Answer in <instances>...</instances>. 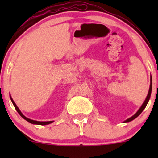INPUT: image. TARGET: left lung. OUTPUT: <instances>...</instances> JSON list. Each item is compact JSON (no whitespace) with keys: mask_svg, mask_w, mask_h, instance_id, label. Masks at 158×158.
I'll return each mask as SVG.
<instances>
[{"mask_svg":"<svg viewBox=\"0 0 158 158\" xmlns=\"http://www.w3.org/2000/svg\"><path fill=\"white\" fill-rule=\"evenodd\" d=\"M150 80H151V81H150L149 90H148V95H147V97H146V99H145L144 102L143 103V105H142V106H141L140 108H139V109L138 110H137V113H136V114H135V115L132 116L131 117H130V118H128V119H126V120H125V121H124V123H128V122H130V121H131V120H133V119H135L136 118V117H138V116L139 115V114H140L141 113H142L143 110L145 109V108H146V106H147L148 102V100H149L150 97H151V93H152V76H151V79H150Z\"/></svg>","mask_w":158,"mask_h":158,"instance_id":"left-lung-1","label":"left lung"}]
</instances>
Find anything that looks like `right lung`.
Returning a JSON list of instances; mask_svg holds the SVG:
<instances>
[{
    "label": "right lung",
    "mask_w": 158,
    "mask_h": 158,
    "mask_svg": "<svg viewBox=\"0 0 158 158\" xmlns=\"http://www.w3.org/2000/svg\"><path fill=\"white\" fill-rule=\"evenodd\" d=\"M10 99H11V101H12V104H13V106H14V107H15V109H16V110H17V111H18V113H19V114H20V115H21V117H22L23 119H26V120L27 121V122H29V123H32V124L41 125V126H44V125H48V124H50V123H52V122H53V121H48V122H39V121L32 120V119H30L27 118V117H25V116L23 115V114L22 113H21V110H19V108H18L17 106H16V104H15V102H14V101H13V99H12V97H10Z\"/></svg>",
    "instance_id": "1"
}]
</instances>
